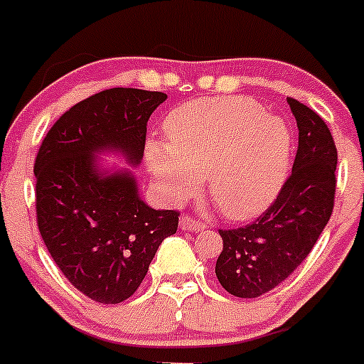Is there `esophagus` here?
Instances as JSON below:
<instances>
[{"label":"esophagus","mask_w":364,"mask_h":364,"mask_svg":"<svg viewBox=\"0 0 364 364\" xmlns=\"http://www.w3.org/2000/svg\"><path fill=\"white\" fill-rule=\"evenodd\" d=\"M179 228L185 231H202L205 230V225H203V223L195 221V219L190 218V215H183V218L179 219Z\"/></svg>","instance_id":"1"}]
</instances>
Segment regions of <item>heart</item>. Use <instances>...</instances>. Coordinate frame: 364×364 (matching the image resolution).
I'll list each match as a JSON object with an SVG mask.
<instances>
[{"instance_id":"obj_1","label":"heart","mask_w":364,"mask_h":364,"mask_svg":"<svg viewBox=\"0 0 364 364\" xmlns=\"http://www.w3.org/2000/svg\"><path fill=\"white\" fill-rule=\"evenodd\" d=\"M166 141L146 145L155 185L185 198L205 178L223 215L245 221L277 198L292 157V131L283 119L242 97H205L174 109L164 121Z\"/></svg>"}]
</instances>
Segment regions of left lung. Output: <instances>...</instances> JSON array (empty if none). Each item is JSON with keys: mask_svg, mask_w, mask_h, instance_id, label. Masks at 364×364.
<instances>
[{"mask_svg": "<svg viewBox=\"0 0 364 364\" xmlns=\"http://www.w3.org/2000/svg\"><path fill=\"white\" fill-rule=\"evenodd\" d=\"M299 127L292 174L277 200L252 225L219 230L223 252L215 277L235 297L269 292L307 257L333 210L337 149L325 121L294 98H287Z\"/></svg>", "mask_w": 364, "mask_h": 364, "instance_id": "left-lung-1", "label": "left lung"}]
</instances>
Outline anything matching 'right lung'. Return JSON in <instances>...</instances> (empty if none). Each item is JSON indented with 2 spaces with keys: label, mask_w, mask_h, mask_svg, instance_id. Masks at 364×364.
Instances as JSON below:
<instances>
[{
  "label": "right lung",
  "mask_w": 364,
  "mask_h": 364,
  "mask_svg": "<svg viewBox=\"0 0 364 364\" xmlns=\"http://www.w3.org/2000/svg\"><path fill=\"white\" fill-rule=\"evenodd\" d=\"M166 100L134 87L100 91L53 124L36 157L43 242L72 285L100 304L136 292L159 245L178 230L179 213L143 202L133 171L98 161L109 151L139 166L146 122Z\"/></svg>",
  "instance_id": "1"
}]
</instances>
